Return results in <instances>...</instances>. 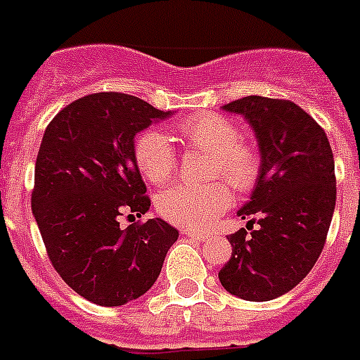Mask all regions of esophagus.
I'll return each instance as SVG.
<instances>
[{
  "label": "esophagus",
  "mask_w": 360,
  "mask_h": 360,
  "mask_svg": "<svg viewBox=\"0 0 360 360\" xmlns=\"http://www.w3.org/2000/svg\"><path fill=\"white\" fill-rule=\"evenodd\" d=\"M181 233L188 236V238H194V240H205V238H209V233H203V231L181 229Z\"/></svg>",
  "instance_id": "obj_1"
}]
</instances>
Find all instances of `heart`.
<instances>
[{"label": "heart", "mask_w": 360, "mask_h": 360, "mask_svg": "<svg viewBox=\"0 0 360 360\" xmlns=\"http://www.w3.org/2000/svg\"><path fill=\"white\" fill-rule=\"evenodd\" d=\"M179 133L195 148L212 153V177H226L236 190L255 185L261 160L251 146L240 142V134L231 120L220 114H195L183 120ZM134 160L146 179L153 185H165L174 175L177 155L168 134L146 131L134 142ZM233 203L226 183L192 185L179 183L159 195L157 209L166 220L179 226L205 229Z\"/></svg>", "instance_id": "b5f03b06"}]
</instances>
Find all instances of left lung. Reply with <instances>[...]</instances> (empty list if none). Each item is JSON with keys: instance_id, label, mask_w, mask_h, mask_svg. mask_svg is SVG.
Returning a JSON list of instances; mask_svg holds the SVG:
<instances>
[{"instance_id": "8db88e82", "label": "left lung", "mask_w": 360, "mask_h": 360, "mask_svg": "<svg viewBox=\"0 0 360 360\" xmlns=\"http://www.w3.org/2000/svg\"><path fill=\"white\" fill-rule=\"evenodd\" d=\"M221 110L251 125L261 172L236 212L251 227L257 218L259 229L227 236L233 253L218 277L233 296L270 302L302 283L323 250L337 203L331 146L326 131L288 99L248 96Z\"/></svg>"}]
</instances>
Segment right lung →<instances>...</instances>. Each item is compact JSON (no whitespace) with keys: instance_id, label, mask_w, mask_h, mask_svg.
<instances>
[{"instance_id":"1","label":"right lung","mask_w":360,"mask_h":360,"mask_svg":"<svg viewBox=\"0 0 360 360\" xmlns=\"http://www.w3.org/2000/svg\"><path fill=\"white\" fill-rule=\"evenodd\" d=\"M120 92L75 99L44 133L34 166L33 216L49 261L79 296L120 307L150 290L179 231L160 218L120 227L151 201L134 160V134L170 118Z\"/></svg>"}]
</instances>
